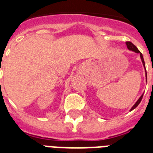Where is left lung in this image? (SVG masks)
Here are the masks:
<instances>
[{
    "mask_svg": "<svg viewBox=\"0 0 153 153\" xmlns=\"http://www.w3.org/2000/svg\"><path fill=\"white\" fill-rule=\"evenodd\" d=\"M126 46H127V48L129 50V51H134V52L136 53H138V54H140V59H141V62H142V64L143 66H144V68H145V78H146V82H147V72H146V69H145V61H144V58H143V55L142 54L140 53V51H139L137 49V48L134 45V44H133V43H131V42H126ZM143 94H141V96H140V98H139V99H138L137 102H136V103L133 105V107L131 108L130 109H129V111H132V110H133V109H135L136 107L138 105L140 104V102H141V99H142L143 98Z\"/></svg>",
    "mask_w": 153,
    "mask_h": 153,
    "instance_id": "obj_1",
    "label": "left lung"
}]
</instances>
